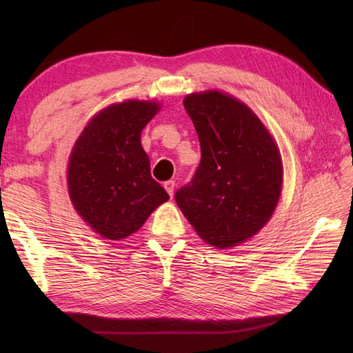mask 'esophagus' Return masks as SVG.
<instances>
[{
    "instance_id": "34e87169",
    "label": "esophagus",
    "mask_w": 353,
    "mask_h": 353,
    "mask_svg": "<svg viewBox=\"0 0 353 353\" xmlns=\"http://www.w3.org/2000/svg\"><path fill=\"white\" fill-rule=\"evenodd\" d=\"M174 181H167L163 183V186H165V190H167V192L170 194V197L172 199V196H174Z\"/></svg>"
}]
</instances>
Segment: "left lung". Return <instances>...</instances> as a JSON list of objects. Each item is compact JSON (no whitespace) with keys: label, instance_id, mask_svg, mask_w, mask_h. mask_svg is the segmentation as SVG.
I'll return each instance as SVG.
<instances>
[{"label":"left lung","instance_id":"8db88e82","mask_svg":"<svg viewBox=\"0 0 353 353\" xmlns=\"http://www.w3.org/2000/svg\"><path fill=\"white\" fill-rule=\"evenodd\" d=\"M186 114L199 134L201 159L191 181L174 194L197 234L228 249L258 234L282 188V162L253 112L219 91L191 94Z\"/></svg>","mask_w":353,"mask_h":353}]
</instances>
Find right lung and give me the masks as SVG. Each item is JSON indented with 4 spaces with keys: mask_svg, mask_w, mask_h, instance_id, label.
<instances>
[{
    "mask_svg": "<svg viewBox=\"0 0 353 353\" xmlns=\"http://www.w3.org/2000/svg\"><path fill=\"white\" fill-rule=\"evenodd\" d=\"M159 106L124 101L101 110L72 148L68 188L74 208L95 232L121 239L137 232L170 196L150 172L141 132Z\"/></svg>",
    "mask_w": 353,
    "mask_h": 353,
    "instance_id": "1",
    "label": "right lung"
}]
</instances>
